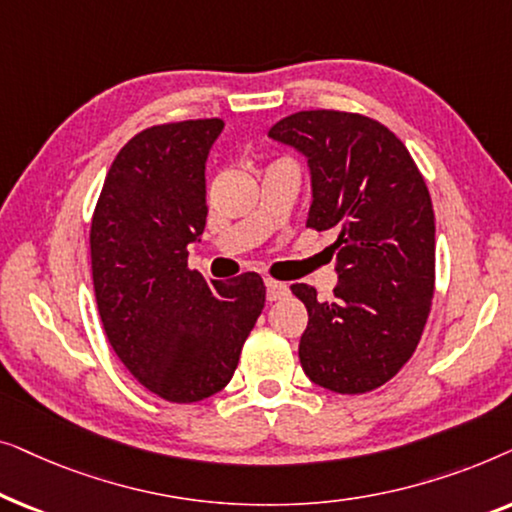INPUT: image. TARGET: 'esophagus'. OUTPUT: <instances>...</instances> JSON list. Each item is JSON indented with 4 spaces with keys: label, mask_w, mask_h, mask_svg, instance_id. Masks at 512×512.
I'll list each match as a JSON object with an SVG mask.
<instances>
[{
    "label": "esophagus",
    "mask_w": 512,
    "mask_h": 512,
    "mask_svg": "<svg viewBox=\"0 0 512 512\" xmlns=\"http://www.w3.org/2000/svg\"><path fill=\"white\" fill-rule=\"evenodd\" d=\"M265 296L272 303V300H282L284 296H289V286L282 282H275V279H265Z\"/></svg>",
    "instance_id": "34e87169"
}]
</instances>
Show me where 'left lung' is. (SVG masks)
Listing matches in <instances>:
<instances>
[{
    "mask_svg": "<svg viewBox=\"0 0 512 512\" xmlns=\"http://www.w3.org/2000/svg\"><path fill=\"white\" fill-rule=\"evenodd\" d=\"M307 158V226L338 230L335 300L293 284L307 307L298 356L335 394H366L401 370L422 338L433 298L436 221L429 188L405 144L373 118L298 111L268 132Z\"/></svg>",
    "mask_w": 512,
    "mask_h": 512,
    "instance_id": "left-lung-1",
    "label": "left lung"
}]
</instances>
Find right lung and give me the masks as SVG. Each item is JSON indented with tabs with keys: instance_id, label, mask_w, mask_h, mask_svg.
<instances>
[{
	"instance_id": "obj_1",
	"label": "right lung",
	"mask_w": 512,
	"mask_h": 512,
	"mask_svg": "<svg viewBox=\"0 0 512 512\" xmlns=\"http://www.w3.org/2000/svg\"><path fill=\"white\" fill-rule=\"evenodd\" d=\"M221 118L153 125L118 151L90 226L104 333L139 384L172 403L233 377L265 305L256 272L219 282L188 270L207 221L205 163Z\"/></svg>"
}]
</instances>
